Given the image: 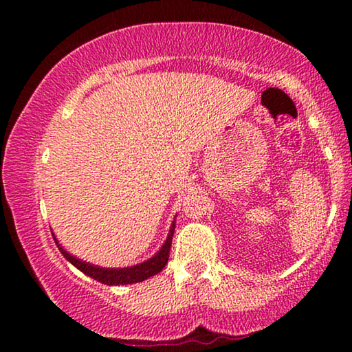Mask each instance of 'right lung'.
<instances>
[{
	"label": "right lung",
	"instance_id": "add662e5",
	"mask_svg": "<svg viewBox=\"0 0 352 352\" xmlns=\"http://www.w3.org/2000/svg\"><path fill=\"white\" fill-rule=\"evenodd\" d=\"M175 228H176V221H173L170 232L166 235V240L163 242L160 250H158L152 258L128 267H100V266H96V264L86 263L83 259L76 258L72 253L67 252V250L59 243V240L56 239L54 232H52V239H54L57 248L60 250V253L64 254L67 261L74 264L76 269H80V271L86 274L88 277L104 283V285H129V283H138V282L146 280V278L155 276V274H158L163 267H165V264L168 263V256H170V248H171L173 234H175Z\"/></svg>",
	"mask_w": 352,
	"mask_h": 352
}]
</instances>
